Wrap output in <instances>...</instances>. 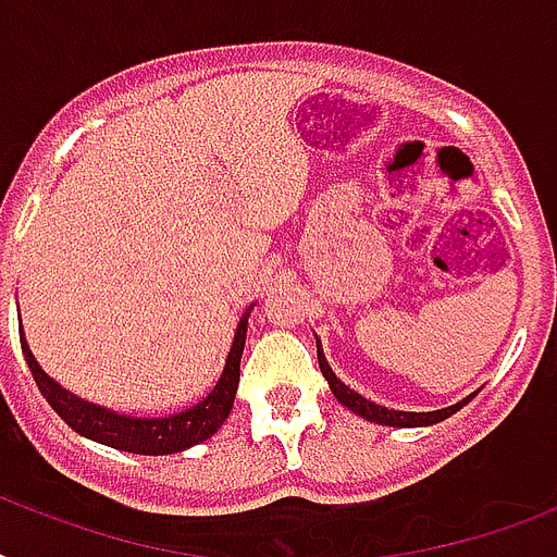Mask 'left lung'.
Masks as SVG:
<instances>
[{"mask_svg":"<svg viewBox=\"0 0 557 557\" xmlns=\"http://www.w3.org/2000/svg\"><path fill=\"white\" fill-rule=\"evenodd\" d=\"M318 364H321V372L326 375L332 393H335V398H338L341 405L349 407L352 413L364 416L367 422L393 424V428H422V424H436V422H442V419H448L450 413H457L459 407H466L468 401H471V396H468V398H462L459 405L445 407V410H433V413H405V410H387V407L375 405V401H370V398L358 396L356 389H349L344 381L335 379V372H332L330 364H326V358H323L321 347H318Z\"/></svg>","mask_w":557,"mask_h":557,"instance_id":"obj_1","label":"left lung"}]
</instances>
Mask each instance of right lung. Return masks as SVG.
<instances>
[{
	"instance_id": "1",
	"label": "right lung",
	"mask_w": 557,
	"mask_h": 557,
	"mask_svg": "<svg viewBox=\"0 0 557 557\" xmlns=\"http://www.w3.org/2000/svg\"><path fill=\"white\" fill-rule=\"evenodd\" d=\"M245 330H248V314H245L239 326H236L234 347L227 352L225 370L222 379L216 381V387L210 389L208 396L201 398L199 405H193L190 410L182 413L164 416V419H135V416H117L112 410H103L98 405L81 401L72 396L69 389H63L57 381H51L37 364V358L30 356L28 344L20 335L22 352L30 367V375L37 381L39 393L48 405L54 407V413L63 419L72 431L81 436H89L95 442H103L109 448L129 450V454H147V457H161V454H178V450L199 445L208 436L222 428V422L231 413L236 396V384H239V361H243L245 347Z\"/></svg>"
}]
</instances>
